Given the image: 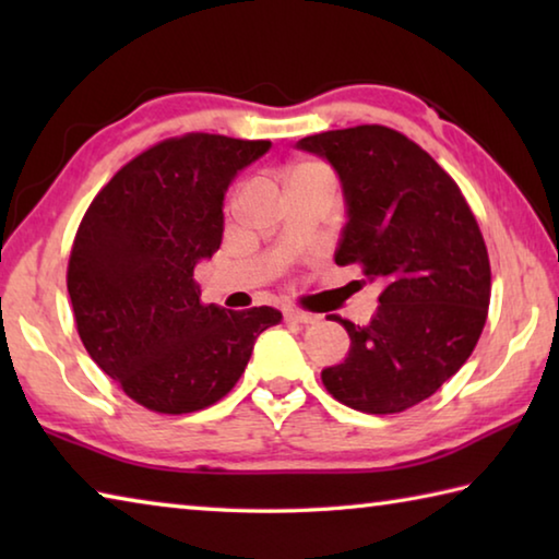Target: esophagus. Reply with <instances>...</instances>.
Segmentation results:
<instances>
[{
	"mask_svg": "<svg viewBox=\"0 0 559 559\" xmlns=\"http://www.w3.org/2000/svg\"><path fill=\"white\" fill-rule=\"evenodd\" d=\"M283 316H286V320H290V323H300V325H313V323H318V320H320V316L302 313V310H296V308L283 310Z\"/></svg>",
	"mask_w": 559,
	"mask_h": 559,
	"instance_id": "esophagus-1",
	"label": "esophagus"
}]
</instances>
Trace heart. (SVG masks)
<instances>
[{"instance_id":"b5f03b06","label":"heart","mask_w":559,"mask_h":559,"mask_svg":"<svg viewBox=\"0 0 559 559\" xmlns=\"http://www.w3.org/2000/svg\"><path fill=\"white\" fill-rule=\"evenodd\" d=\"M293 175H323V177H330L328 169L323 165H316V163L298 165L296 169H293Z\"/></svg>"}]
</instances>
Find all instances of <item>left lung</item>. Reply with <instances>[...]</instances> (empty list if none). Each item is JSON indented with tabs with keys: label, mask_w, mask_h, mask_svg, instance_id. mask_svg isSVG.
Returning a JSON list of instances; mask_svg holds the SVG:
<instances>
[{
	"label": "left lung",
	"mask_w": 559,
	"mask_h": 559,
	"mask_svg": "<svg viewBox=\"0 0 559 559\" xmlns=\"http://www.w3.org/2000/svg\"><path fill=\"white\" fill-rule=\"evenodd\" d=\"M296 147L330 163L343 187L335 263H359L382 288L367 325L330 316L349 349L323 384L357 412L409 409L461 370L486 325L490 263L476 216L433 157L396 130H328Z\"/></svg>",
	"instance_id": "8db88e82"
}]
</instances>
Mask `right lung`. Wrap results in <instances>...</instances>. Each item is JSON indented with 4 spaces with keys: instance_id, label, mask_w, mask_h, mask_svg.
Returning <instances> with one entry per match:
<instances>
[{
    "instance_id": "1",
    "label": "right lung",
    "mask_w": 559,
    "mask_h": 559,
    "mask_svg": "<svg viewBox=\"0 0 559 559\" xmlns=\"http://www.w3.org/2000/svg\"><path fill=\"white\" fill-rule=\"evenodd\" d=\"M269 140L206 132L165 140L91 202L69 261V296L88 355L159 414L204 409L239 382L253 343L281 313L204 306L194 283L224 234V194Z\"/></svg>"
}]
</instances>
